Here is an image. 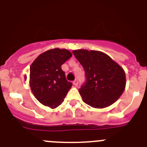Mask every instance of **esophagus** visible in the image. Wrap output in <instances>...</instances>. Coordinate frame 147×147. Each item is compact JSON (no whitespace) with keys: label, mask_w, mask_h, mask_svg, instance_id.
<instances>
[{"label":"esophagus","mask_w":147,"mask_h":147,"mask_svg":"<svg viewBox=\"0 0 147 147\" xmlns=\"http://www.w3.org/2000/svg\"><path fill=\"white\" fill-rule=\"evenodd\" d=\"M73 84L75 85V86H78V80H75L73 81Z\"/></svg>","instance_id":"esophagus-1"}]
</instances>
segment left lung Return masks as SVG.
Masks as SVG:
<instances>
[{"mask_svg": "<svg viewBox=\"0 0 147 147\" xmlns=\"http://www.w3.org/2000/svg\"><path fill=\"white\" fill-rule=\"evenodd\" d=\"M72 53L85 70L86 82L79 89L83 101L98 109L117 101L125 88L123 68L103 52L80 49Z\"/></svg>", "mask_w": 147, "mask_h": 147, "instance_id": "8db88e82", "label": "left lung"}]
</instances>
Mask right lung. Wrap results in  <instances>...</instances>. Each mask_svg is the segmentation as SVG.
Returning a JSON list of instances; mask_svg holds the SVG:
<instances>
[{
	"label": "right lung",
	"instance_id": "1",
	"mask_svg": "<svg viewBox=\"0 0 147 147\" xmlns=\"http://www.w3.org/2000/svg\"><path fill=\"white\" fill-rule=\"evenodd\" d=\"M72 56L67 49L57 48L41 53L31 64L30 88L42 105L54 109L64 101L72 83L67 81L61 67Z\"/></svg>",
	"mask_w": 147,
	"mask_h": 147
}]
</instances>
